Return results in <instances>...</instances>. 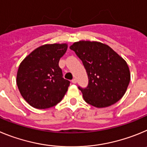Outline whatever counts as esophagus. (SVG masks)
I'll use <instances>...</instances> for the list:
<instances>
[{
    "label": "esophagus",
    "instance_id": "1",
    "mask_svg": "<svg viewBox=\"0 0 147 147\" xmlns=\"http://www.w3.org/2000/svg\"><path fill=\"white\" fill-rule=\"evenodd\" d=\"M72 83H77V80H76V78H73L72 80Z\"/></svg>",
    "mask_w": 147,
    "mask_h": 147
}]
</instances>
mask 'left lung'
Instances as JSON below:
<instances>
[{"instance_id":"1","label":"left lung","mask_w":147,"mask_h":147,"mask_svg":"<svg viewBox=\"0 0 147 147\" xmlns=\"http://www.w3.org/2000/svg\"><path fill=\"white\" fill-rule=\"evenodd\" d=\"M69 48L75 51L86 70L88 84L78 88L88 104L96 108L113 105L124 96L130 80L127 62L108 45L79 41Z\"/></svg>"}]
</instances>
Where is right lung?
<instances>
[{
  "instance_id": "right-lung-1",
  "label": "right lung",
  "mask_w": 147,
  "mask_h": 147,
  "mask_svg": "<svg viewBox=\"0 0 147 147\" xmlns=\"http://www.w3.org/2000/svg\"><path fill=\"white\" fill-rule=\"evenodd\" d=\"M67 50V44L45 45L35 49L21 62L17 85L31 106L46 109L61 101L70 83L63 78L59 66Z\"/></svg>"
}]
</instances>
